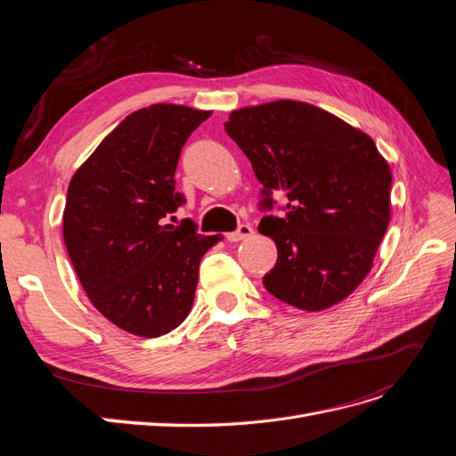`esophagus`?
Segmentation results:
<instances>
[{
	"label": "esophagus",
	"mask_w": 456,
	"mask_h": 456,
	"mask_svg": "<svg viewBox=\"0 0 456 456\" xmlns=\"http://www.w3.org/2000/svg\"><path fill=\"white\" fill-rule=\"evenodd\" d=\"M249 236H253V226H251V224H241L236 232H230V233H226V240L233 243V241L247 240Z\"/></svg>",
	"instance_id": "1"
}]
</instances>
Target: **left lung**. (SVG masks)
<instances>
[{
  "label": "left lung",
  "mask_w": 456,
  "mask_h": 456,
  "mask_svg": "<svg viewBox=\"0 0 456 456\" xmlns=\"http://www.w3.org/2000/svg\"><path fill=\"white\" fill-rule=\"evenodd\" d=\"M224 129L265 186L262 209L273 191L289 201L283 218L258 224L278 247L266 291L306 312L338 305L370 272L390 224L388 161L369 134L300 101L233 110Z\"/></svg>",
  "instance_id": "obj_1"
}]
</instances>
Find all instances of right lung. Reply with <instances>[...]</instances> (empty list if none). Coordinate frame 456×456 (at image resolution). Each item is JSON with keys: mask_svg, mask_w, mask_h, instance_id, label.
<instances>
[{"mask_svg": "<svg viewBox=\"0 0 456 456\" xmlns=\"http://www.w3.org/2000/svg\"><path fill=\"white\" fill-rule=\"evenodd\" d=\"M211 116L181 104L129 114L74 173L62 236L93 306L131 335L154 338L194 305L200 262L223 236L167 218L183 205L175 171L188 136Z\"/></svg>", "mask_w": 456, "mask_h": 456, "instance_id": "add662e5", "label": "right lung"}]
</instances>
